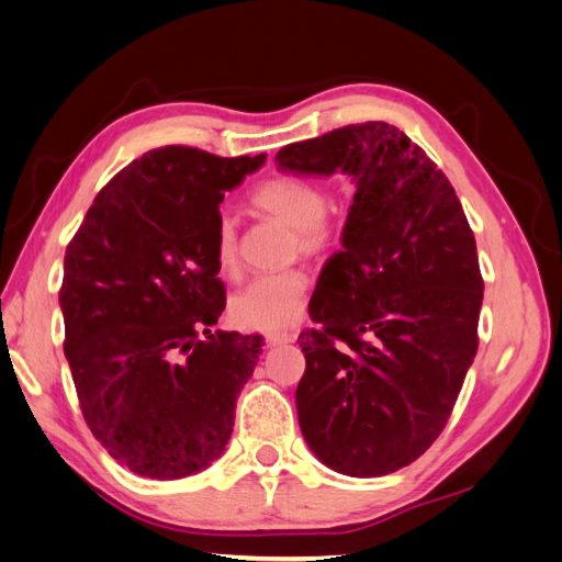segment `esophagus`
<instances>
[{"instance_id":"1","label":"esophagus","mask_w":562,"mask_h":562,"mask_svg":"<svg viewBox=\"0 0 562 562\" xmlns=\"http://www.w3.org/2000/svg\"><path fill=\"white\" fill-rule=\"evenodd\" d=\"M296 336L294 334H268L266 344L268 346H282V344H292Z\"/></svg>"}]
</instances>
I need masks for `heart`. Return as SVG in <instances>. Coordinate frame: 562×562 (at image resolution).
Here are the masks:
<instances>
[{
    "mask_svg": "<svg viewBox=\"0 0 562 562\" xmlns=\"http://www.w3.org/2000/svg\"><path fill=\"white\" fill-rule=\"evenodd\" d=\"M250 202L262 214L280 218L294 231V252L318 256L331 248L336 226L326 216L331 196L322 182L300 175H274L252 190ZM214 260L224 274L238 272V234L231 214H218L216 218ZM306 292L310 278L302 270L260 274L231 300V316L244 328L282 331L302 318Z\"/></svg>",
    "mask_w": 562,
    "mask_h": 562,
    "instance_id": "1",
    "label": "heart"
}]
</instances>
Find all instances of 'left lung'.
I'll return each instance as SVG.
<instances>
[{"label": "left lung", "instance_id": "8db88e82", "mask_svg": "<svg viewBox=\"0 0 562 562\" xmlns=\"http://www.w3.org/2000/svg\"><path fill=\"white\" fill-rule=\"evenodd\" d=\"M278 168L356 182L300 334L296 414L314 456L350 477L414 463L443 431L477 353L475 236L453 184L384 121L290 143Z\"/></svg>", "mask_w": 562, "mask_h": 562}]
</instances>
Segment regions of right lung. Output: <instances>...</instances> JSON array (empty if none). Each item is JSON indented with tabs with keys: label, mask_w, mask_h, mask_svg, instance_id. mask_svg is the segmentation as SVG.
I'll use <instances>...</instances> for the list:
<instances>
[{
	"label": "right lung",
	"mask_w": 562,
	"mask_h": 562,
	"mask_svg": "<svg viewBox=\"0 0 562 562\" xmlns=\"http://www.w3.org/2000/svg\"><path fill=\"white\" fill-rule=\"evenodd\" d=\"M262 162L187 146L143 153L102 187L65 250L77 400L97 441L140 477L194 475L234 431L262 336L212 334L226 306L214 226L224 192Z\"/></svg>",
	"instance_id": "obj_1"
}]
</instances>
